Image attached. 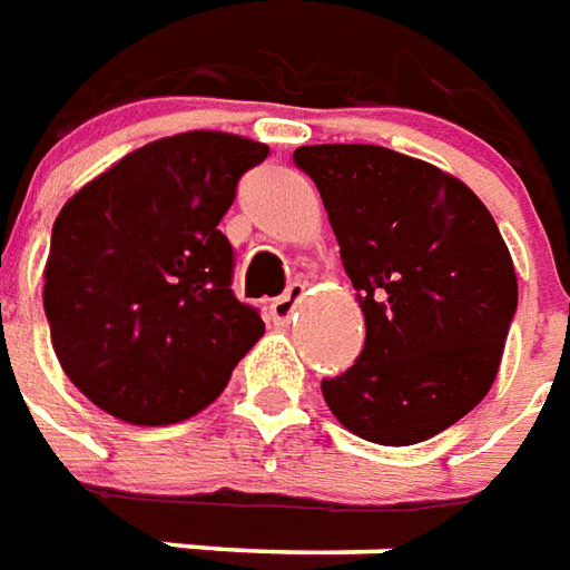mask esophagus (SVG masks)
Here are the masks:
<instances>
[{"label":"esophagus","instance_id":"obj_1","mask_svg":"<svg viewBox=\"0 0 570 570\" xmlns=\"http://www.w3.org/2000/svg\"><path fill=\"white\" fill-rule=\"evenodd\" d=\"M302 296H305V284H298V281H296V284L286 286L284 296L272 298L274 324H286V321H293V314H296Z\"/></svg>","mask_w":570,"mask_h":570}]
</instances>
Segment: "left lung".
Listing matches in <instances>:
<instances>
[{
    "label": "left lung",
    "instance_id": "obj_1",
    "mask_svg": "<svg viewBox=\"0 0 570 570\" xmlns=\"http://www.w3.org/2000/svg\"><path fill=\"white\" fill-rule=\"evenodd\" d=\"M293 163L321 190L367 324L324 401L376 444L444 432L488 395L519 305L497 222L463 181L389 147L312 145Z\"/></svg>",
    "mask_w": 570,
    "mask_h": 570
}]
</instances>
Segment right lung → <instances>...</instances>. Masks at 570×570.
<instances>
[{
  "label": "right lung",
  "mask_w": 570,
  "mask_h": 570,
  "mask_svg": "<svg viewBox=\"0 0 570 570\" xmlns=\"http://www.w3.org/2000/svg\"><path fill=\"white\" fill-rule=\"evenodd\" d=\"M268 147L185 132L138 147L63 203L42 305L63 373L91 404L169 425L213 404L265 333L234 296L218 230Z\"/></svg>",
  "instance_id": "obj_1"
}]
</instances>
